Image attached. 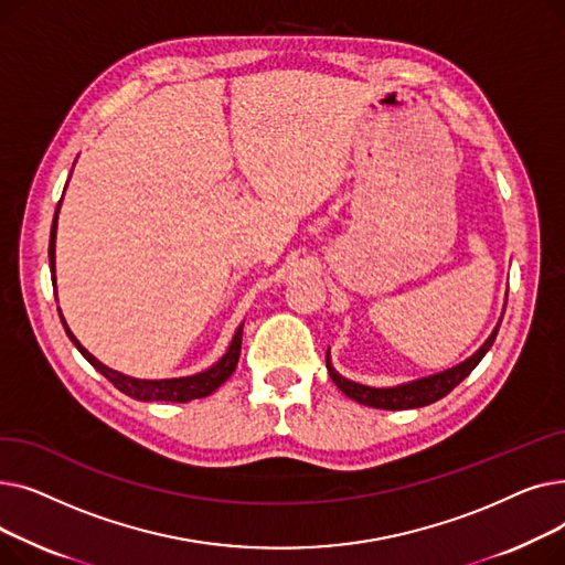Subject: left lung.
<instances>
[{"label": "left lung", "instance_id": "obj_1", "mask_svg": "<svg viewBox=\"0 0 565 565\" xmlns=\"http://www.w3.org/2000/svg\"><path fill=\"white\" fill-rule=\"evenodd\" d=\"M503 309H507V305H503ZM501 318H503V311H501ZM501 318L497 322V328L492 330V334L486 339V343L477 352H473L471 358H467L465 362H460V364H456V366H451L447 371H439V373H433V375H426V377H419V380L396 384V387H369V384H360V382H352V380L343 377L332 366L330 350H328V358H324V362H328V371H330L332 382L352 401H358V403L369 405V407H377V409L424 407V405H430V403L447 396L454 387H458V384L473 369H477V364L486 358V352L492 348V343L497 339Z\"/></svg>", "mask_w": 565, "mask_h": 565}]
</instances>
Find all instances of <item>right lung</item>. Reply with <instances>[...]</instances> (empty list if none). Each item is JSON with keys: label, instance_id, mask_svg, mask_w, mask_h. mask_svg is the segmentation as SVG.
Returning <instances> with one entry per match:
<instances>
[{"label": "right lung", "instance_id": "1", "mask_svg": "<svg viewBox=\"0 0 565 565\" xmlns=\"http://www.w3.org/2000/svg\"><path fill=\"white\" fill-rule=\"evenodd\" d=\"M68 185V183H66ZM66 192V188H64ZM64 199V196H62ZM58 207H62V201L56 203V213H54V220H52V231H50V270H52V281H54V288H56V277H54V249H56V220H58ZM56 295V292H54ZM58 316H62V311H58ZM62 322H64V330L68 334V339L75 343V348L82 352V358L92 364L96 371H100L114 387L118 392H124L126 396L135 398V401H143V403H151V401H167V403H188V401H194V398H205L211 396L217 387H222V384L231 377V373L235 371L237 366V360H241V345H243V324L241 328L235 330L233 339H231V345L228 350L222 354V358L213 364L207 366L205 371H199L194 375H183V377H162V380H141V377H132V375H126L121 371H114L109 366H105L103 362H98L92 352H88L77 339L75 334L71 332V328L66 324L64 316H62Z\"/></svg>", "mask_w": 565, "mask_h": 565}]
</instances>
